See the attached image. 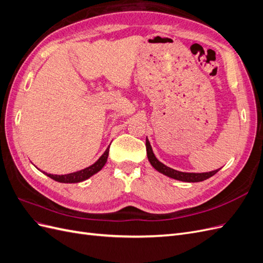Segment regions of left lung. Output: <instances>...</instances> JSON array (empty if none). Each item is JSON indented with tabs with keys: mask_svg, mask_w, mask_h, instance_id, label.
I'll return each instance as SVG.
<instances>
[{
	"mask_svg": "<svg viewBox=\"0 0 263 263\" xmlns=\"http://www.w3.org/2000/svg\"><path fill=\"white\" fill-rule=\"evenodd\" d=\"M146 148H147V157L148 160L150 162V164L154 166V168L164 176L169 177L171 179L174 180H179L182 182H201L204 181L206 179H209L211 177H213L215 173H217L219 171L218 170H214L211 172H204V173H194V172H181L178 170H174L170 166H166L165 164H163L162 162H160L157 159V157L155 156L153 148H151L150 142L148 140V138H146Z\"/></svg>",
	"mask_w": 263,
	"mask_h": 263,
	"instance_id": "obj_1",
	"label": "left lung"
}]
</instances>
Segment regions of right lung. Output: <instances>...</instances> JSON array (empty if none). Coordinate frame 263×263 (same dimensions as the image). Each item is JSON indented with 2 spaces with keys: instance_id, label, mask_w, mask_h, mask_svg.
<instances>
[{
  "instance_id": "right-lung-1",
  "label": "right lung",
  "mask_w": 263,
  "mask_h": 263,
  "mask_svg": "<svg viewBox=\"0 0 263 263\" xmlns=\"http://www.w3.org/2000/svg\"><path fill=\"white\" fill-rule=\"evenodd\" d=\"M108 151H109V146L106 148V150L103 154L97 161H95L93 164H91L87 168H84L80 171L72 172V173H68V174H62V176H58V174H50L44 172L47 177L51 178L52 180L60 182V183H78V182H82L85 181L92 176H94L95 173H98L99 171L102 170L103 166L105 165L107 161V157H108Z\"/></svg>"
}]
</instances>
